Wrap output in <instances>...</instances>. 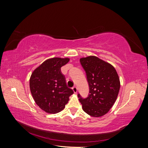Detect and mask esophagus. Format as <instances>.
<instances>
[{"instance_id":"34e87169","label":"esophagus","mask_w":148,"mask_h":148,"mask_svg":"<svg viewBox=\"0 0 148 148\" xmlns=\"http://www.w3.org/2000/svg\"><path fill=\"white\" fill-rule=\"evenodd\" d=\"M72 89H73V92H74L75 93H77V88L75 86L72 88Z\"/></svg>"}]
</instances>
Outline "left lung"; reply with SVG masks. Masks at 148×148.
Listing matches in <instances>:
<instances>
[{
    "label": "left lung",
    "instance_id": "1",
    "mask_svg": "<svg viewBox=\"0 0 148 148\" xmlns=\"http://www.w3.org/2000/svg\"><path fill=\"white\" fill-rule=\"evenodd\" d=\"M79 61L86 74L89 91L84 99L78 94L79 101L86 114L101 117L117 99L120 87L119 75L112 65L96 56L81 58Z\"/></svg>",
    "mask_w": 148,
    "mask_h": 148
}]
</instances>
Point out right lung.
Listing matches in <instances>:
<instances>
[{"instance_id":"add662e5","label":"right lung","mask_w":148,"mask_h":148,"mask_svg":"<svg viewBox=\"0 0 148 148\" xmlns=\"http://www.w3.org/2000/svg\"><path fill=\"white\" fill-rule=\"evenodd\" d=\"M69 58L54 57L44 61L36 69L29 79L31 95L36 104L49 114L63 110L73 91L66 86L60 68L69 62Z\"/></svg>"}]
</instances>
